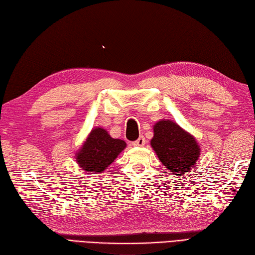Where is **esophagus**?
Returning a JSON list of instances; mask_svg holds the SVG:
<instances>
[{
  "label": "esophagus",
  "mask_w": 255,
  "mask_h": 255,
  "mask_svg": "<svg viewBox=\"0 0 255 255\" xmlns=\"http://www.w3.org/2000/svg\"><path fill=\"white\" fill-rule=\"evenodd\" d=\"M134 146H144L145 145V137L144 136H139L136 141L132 143Z\"/></svg>",
  "instance_id": "esophagus-1"
}]
</instances>
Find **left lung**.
Masks as SVG:
<instances>
[{
  "mask_svg": "<svg viewBox=\"0 0 255 255\" xmlns=\"http://www.w3.org/2000/svg\"><path fill=\"white\" fill-rule=\"evenodd\" d=\"M150 145L162 164L175 175L188 173L198 162L200 155L196 139L178 124L169 120L155 124Z\"/></svg>",
  "mask_w": 255,
  "mask_h": 255,
  "instance_id": "1",
  "label": "left lung"
}]
</instances>
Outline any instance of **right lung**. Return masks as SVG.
I'll return each instance as SVG.
<instances>
[{
	"mask_svg": "<svg viewBox=\"0 0 255 255\" xmlns=\"http://www.w3.org/2000/svg\"><path fill=\"white\" fill-rule=\"evenodd\" d=\"M123 139L112 138L105 128L92 129L76 159L80 167L88 173H101L126 148Z\"/></svg>",
	"mask_w": 255,
	"mask_h": 255,
	"instance_id": "1",
	"label": "right lung"
}]
</instances>
